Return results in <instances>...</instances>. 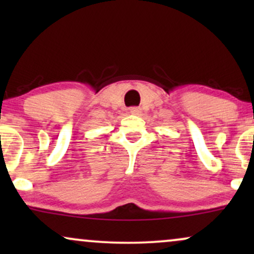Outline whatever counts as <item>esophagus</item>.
<instances>
[{"mask_svg":"<svg viewBox=\"0 0 254 254\" xmlns=\"http://www.w3.org/2000/svg\"><path fill=\"white\" fill-rule=\"evenodd\" d=\"M130 113H132V115H136V116H139L142 113V110L139 109V107H131Z\"/></svg>","mask_w":254,"mask_h":254,"instance_id":"esophagus-1","label":"esophagus"}]
</instances>
